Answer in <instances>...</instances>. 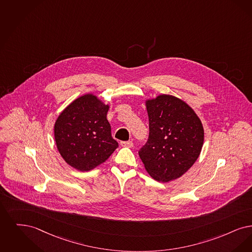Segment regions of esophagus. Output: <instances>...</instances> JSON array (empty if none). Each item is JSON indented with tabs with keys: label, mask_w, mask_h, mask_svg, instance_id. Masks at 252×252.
Here are the masks:
<instances>
[{
	"label": "esophagus",
	"mask_w": 252,
	"mask_h": 252,
	"mask_svg": "<svg viewBox=\"0 0 252 252\" xmlns=\"http://www.w3.org/2000/svg\"><path fill=\"white\" fill-rule=\"evenodd\" d=\"M121 145L122 147H126V148H131L133 146L132 141H121Z\"/></svg>",
	"instance_id": "34e87169"
}]
</instances>
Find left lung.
I'll use <instances>...</instances> for the list:
<instances>
[{
	"mask_svg": "<svg viewBox=\"0 0 252 252\" xmlns=\"http://www.w3.org/2000/svg\"><path fill=\"white\" fill-rule=\"evenodd\" d=\"M145 105L150 135L138 154L152 178L168 183L197 161L204 142L203 126L194 109L175 96L160 94L147 98Z\"/></svg>",
	"mask_w": 252,
	"mask_h": 252,
	"instance_id": "left-lung-1",
	"label": "left lung"
}]
</instances>
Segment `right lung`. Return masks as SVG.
I'll list each match as a JSON object with an SVG mask.
<instances>
[{
  "mask_svg": "<svg viewBox=\"0 0 252 252\" xmlns=\"http://www.w3.org/2000/svg\"><path fill=\"white\" fill-rule=\"evenodd\" d=\"M109 104L92 93L71 101L55 123L56 148L66 164L89 171L104 163L119 147L106 119Z\"/></svg>",
  "mask_w": 252,
  "mask_h": 252,
  "instance_id": "add662e5",
  "label": "right lung"
}]
</instances>
